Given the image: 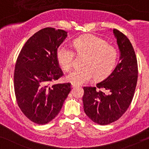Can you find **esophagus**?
Listing matches in <instances>:
<instances>
[{
  "mask_svg": "<svg viewBox=\"0 0 149 149\" xmlns=\"http://www.w3.org/2000/svg\"><path fill=\"white\" fill-rule=\"evenodd\" d=\"M77 86V85L75 84H72V88H76Z\"/></svg>",
  "mask_w": 149,
  "mask_h": 149,
  "instance_id": "obj_1",
  "label": "esophagus"
}]
</instances>
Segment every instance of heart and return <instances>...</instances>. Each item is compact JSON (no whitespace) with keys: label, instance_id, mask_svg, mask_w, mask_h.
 Wrapping results in <instances>:
<instances>
[{"label":"heart","instance_id":"1","mask_svg":"<svg viewBox=\"0 0 149 149\" xmlns=\"http://www.w3.org/2000/svg\"><path fill=\"white\" fill-rule=\"evenodd\" d=\"M74 47L77 55L85 56L81 70H75L67 75L66 79L75 84L88 83L95 76L97 80L106 78L116 65L118 54L116 48L95 35H86L75 39ZM56 60L63 70L72 69L74 52L69 46L62 45L56 50Z\"/></svg>","mask_w":149,"mask_h":149}]
</instances>
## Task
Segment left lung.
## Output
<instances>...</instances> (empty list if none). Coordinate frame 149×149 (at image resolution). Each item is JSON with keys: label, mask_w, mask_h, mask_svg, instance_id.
I'll return each instance as SVG.
<instances>
[{"label": "left lung", "mask_w": 149, "mask_h": 149, "mask_svg": "<svg viewBox=\"0 0 149 149\" xmlns=\"http://www.w3.org/2000/svg\"><path fill=\"white\" fill-rule=\"evenodd\" d=\"M119 62L111 74L96 86L84 87V110L97 124L114 122L126 111L134 95L138 80V64L134 50L129 39L116 29Z\"/></svg>", "instance_id": "1"}]
</instances>
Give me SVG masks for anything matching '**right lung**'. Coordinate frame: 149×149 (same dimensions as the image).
I'll use <instances>...</instances> for the list:
<instances>
[{
	"label": "right lung",
	"mask_w": 149,
	"mask_h": 149,
	"mask_svg": "<svg viewBox=\"0 0 149 149\" xmlns=\"http://www.w3.org/2000/svg\"><path fill=\"white\" fill-rule=\"evenodd\" d=\"M68 32L53 28L42 29L28 40L17 59L14 88L18 106L37 124H47L61 109L71 91V84L50 85L63 75L56 50Z\"/></svg>",
	"instance_id": "right-lung-1"
}]
</instances>
